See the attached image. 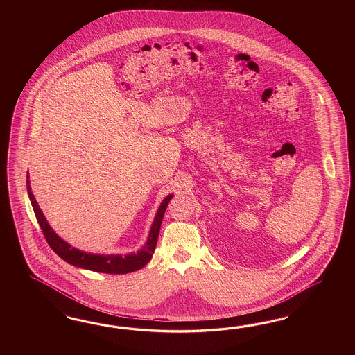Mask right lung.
I'll list each match as a JSON object with an SVG mask.
<instances>
[{"label": "right lung", "instance_id": "1", "mask_svg": "<svg viewBox=\"0 0 355 355\" xmlns=\"http://www.w3.org/2000/svg\"><path fill=\"white\" fill-rule=\"evenodd\" d=\"M27 191L28 196L33 205V212L36 216V220L39 223V225L42 227L44 236L48 242V245L53 250L54 252L61 259H64V261H67L69 264H73L79 268L89 269V270H95V272H101V273H110V275H123V273H130L134 270L143 268L148 261H150L156 243H157V236L160 232V226H162V217L165 214V209L168 207V203L171 202L173 195H169L164 199L155 221L150 227V236L148 241L144 245V248L138 251L137 254H129V255H92V254H86L82 252L76 248H71L69 243H66L64 239H61L53 232V229L48 225L45 217H44L42 209L39 208V205L35 200V196L31 193V186L30 181L27 180Z\"/></svg>", "mask_w": 355, "mask_h": 355}]
</instances>
